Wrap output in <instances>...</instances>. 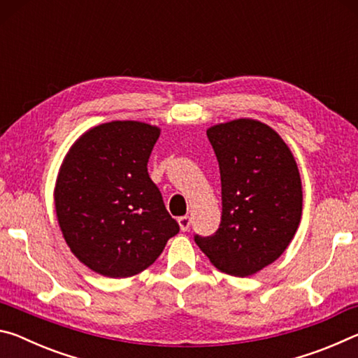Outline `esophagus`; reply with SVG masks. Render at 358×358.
Masks as SVG:
<instances>
[{"instance_id":"esophagus-1","label":"esophagus","mask_w":358,"mask_h":358,"mask_svg":"<svg viewBox=\"0 0 358 358\" xmlns=\"http://www.w3.org/2000/svg\"><path fill=\"white\" fill-rule=\"evenodd\" d=\"M178 224H180V229L183 230V232H186V230H189L191 217L189 216H181V217H178Z\"/></svg>"}]
</instances>
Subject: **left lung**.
Here are the masks:
<instances>
[{
    "label": "left lung",
    "mask_w": 358,
    "mask_h": 358,
    "mask_svg": "<svg viewBox=\"0 0 358 358\" xmlns=\"http://www.w3.org/2000/svg\"><path fill=\"white\" fill-rule=\"evenodd\" d=\"M221 173V224L194 241L222 273H257L286 251L301 217V180L292 153L256 120H234L207 131Z\"/></svg>",
    "instance_id": "obj_1"
}]
</instances>
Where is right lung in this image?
<instances>
[{
	"label": "right lung",
	"instance_id": "add662e5",
	"mask_svg": "<svg viewBox=\"0 0 358 358\" xmlns=\"http://www.w3.org/2000/svg\"><path fill=\"white\" fill-rule=\"evenodd\" d=\"M159 129L112 121L72 145L59 169L55 208L74 256L96 273L128 278L159 257L180 232L148 175Z\"/></svg>",
	"mask_w": 358,
	"mask_h": 358
}]
</instances>
